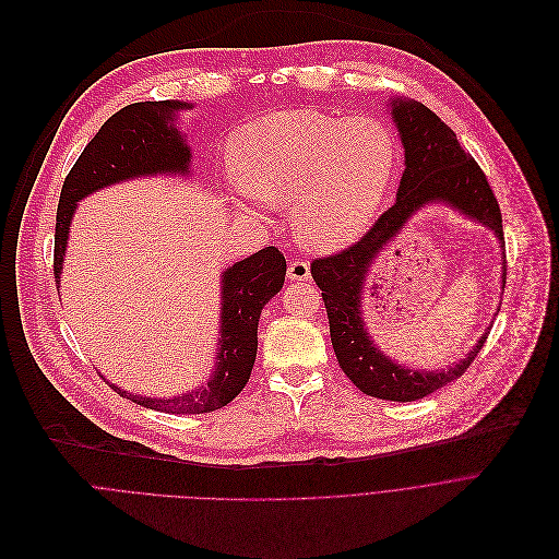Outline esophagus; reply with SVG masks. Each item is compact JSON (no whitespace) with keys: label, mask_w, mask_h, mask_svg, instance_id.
<instances>
[{"label":"esophagus","mask_w":559,"mask_h":559,"mask_svg":"<svg viewBox=\"0 0 559 559\" xmlns=\"http://www.w3.org/2000/svg\"><path fill=\"white\" fill-rule=\"evenodd\" d=\"M288 277L295 282L310 280V264L306 260H295L288 264Z\"/></svg>","instance_id":"esophagus-1"}]
</instances>
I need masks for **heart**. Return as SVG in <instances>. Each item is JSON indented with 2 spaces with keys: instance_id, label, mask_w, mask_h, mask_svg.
I'll use <instances>...</instances> for the list:
<instances>
[{
  "instance_id": "heart-1",
  "label": "heart",
  "mask_w": 559,
  "mask_h": 559,
  "mask_svg": "<svg viewBox=\"0 0 559 559\" xmlns=\"http://www.w3.org/2000/svg\"><path fill=\"white\" fill-rule=\"evenodd\" d=\"M231 198L260 213L290 206L297 236L317 249L342 247L377 217L399 165L392 130L377 119L317 109L273 111L236 132Z\"/></svg>"
}]
</instances>
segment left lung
<instances>
[{
    "instance_id": "8db88e82",
    "label": "left lung",
    "mask_w": 559,
    "mask_h": 559,
    "mask_svg": "<svg viewBox=\"0 0 559 559\" xmlns=\"http://www.w3.org/2000/svg\"><path fill=\"white\" fill-rule=\"evenodd\" d=\"M392 119L405 150V171L396 202L379 215L359 242L340 253L317 258L310 264V273L321 288L330 342L346 377L368 396L405 403L423 399L463 377L483 350L487 332L476 348L448 372L407 370L394 364L368 337L361 314V293L372 260L394 240L405 222L429 202L450 204L463 215L483 222L498 236L500 245H504V234L502 213L491 185L472 154L461 147L454 130L444 126L429 107L403 98L392 100ZM504 282L507 262L502 260Z\"/></svg>"
}]
</instances>
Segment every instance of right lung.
Wrapping results in <instances>:
<instances>
[{"label":"right lung","instance_id":"right-lung-1","mask_svg":"<svg viewBox=\"0 0 559 559\" xmlns=\"http://www.w3.org/2000/svg\"><path fill=\"white\" fill-rule=\"evenodd\" d=\"M189 107L182 100L132 103L111 115L85 145L63 180L55 225V282L63 269L70 222L76 202L121 180L152 174H187L191 150L174 128V115ZM284 253L266 247L236 262L222 275V319L215 372L204 388L174 399H145L109 385L121 396L158 412L202 414L225 407L247 385L258 355V321L262 308L282 290Z\"/></svg>","mask_w":559,"mask_h":559}]
</instances>
